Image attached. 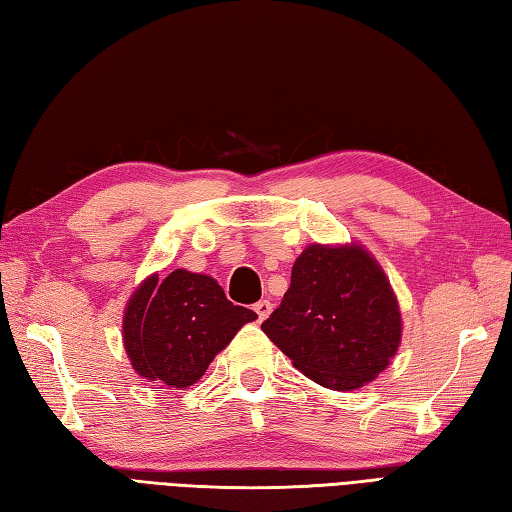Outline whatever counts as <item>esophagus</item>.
<instances>
[{"label": "esophagus", "mask_w": 512, "mask_h": 512, "mask_svg": "<svg viewBox=\"0 0 512 512\" xmlns=\"http://www.w3.org/2000/svg\"><path fill=\"white\" fill-rule=\"evenodd\" d=\"M253 310L259 319H266L270 313H273V304H270L268 299H259V302L253 306Z\"/></svg>", "instance_id": "1"}]
</instances>
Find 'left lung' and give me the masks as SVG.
Returning <instances> with one entry per match:
<instances>
[{
    "label": "left lung",
    "instance_id": "8db88e82",
    "mask_svg": "<svg viewBox=\"0 0 512 512\" xmlns=\"http://www.w3.org/2000/svg\"><path fill=\"white\" fill-rule=\"evenodd\" d=\"M262 330L295 368L333 390L375 379L402 337L397 299L382 268L359 246H308L290 288Z\"/></svg>",
    "mask_w": 512,
    "mask_h": 512
}]
</instances>
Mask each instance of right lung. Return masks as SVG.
Instances as JSON below:
<instances>
[{"label":"right lung","mask_w":512,"mask_h":512,"mask_svg":"<svg viewBox=\"0 0 512 512\" xmlns=\"http://www.w3.org/2000/svg\"><path fill=\"white\" fill-rule=\"evenodd\" d=\"M257 315L228 302L213 277L177 268L153 275L130 297L124 344L133 368L153 382L186 388L206 373L219 350Z\"/></svg>","instance_id":"obj_1"}]
</instances>
